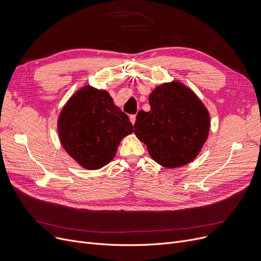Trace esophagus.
<instances>
[{
    "instance_id": "34e87169",
    "label": "esophagus",
    "mask_w": 261,
    "mask_h": 261,
    "mask_svg": "<svg viewBox=\"0 0 261 261\" xmlns=\"http://www.w3.org/2000/svg\"><path fill=\"white\" fill-rule=\"evenodd\" d=\"M136 120V115H130V121L132 122V125H134Z\"/></svg>"
}]
</instances>
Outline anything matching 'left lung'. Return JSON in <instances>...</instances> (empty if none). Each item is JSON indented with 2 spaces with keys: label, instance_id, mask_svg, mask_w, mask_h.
I'll use <instances>...</instances> for the list:
<instances>
[{
  "label": "left lung",
  "instance_id": "left-lung-1",
  "mask_svg": "<svg viewBox=\"0 0 261 261\" xmlns=\"http://www.w3.org/2000/svg\"><path fill=\"white\" fill-rule=\"evenodd\" d=\"M150 111L139 112L134 133L147 145L151 158L167 168L193 162L207 140L208 111L181 82L155 88L149 96Z\"/></svg>",
  "mask_w": 261,
  "mask_h": 261
}]
</instances>
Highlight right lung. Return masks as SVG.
<instances>
[{"label": "right lung", "instance_id": "right-lung-1", "mask_svg": "<svg viewBox=\"0 0 261 261\" xmlns=\"http://www.w3.org/2000/svg\"><path fill=\"white\" fill-rule=\"evenodd\" d=\"M58 132L65 151L92 170L114 158L121 139L133 132V126L108 92L87 86L62 109Z\"/></svg>", "mask_w": 261, "mask_h": 261}]
</instances>
